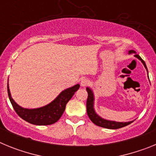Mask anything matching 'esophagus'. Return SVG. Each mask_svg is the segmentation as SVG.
Segmentation results:
<instances>
[{
  "label": "esophagus",
  "mask_w": 156,
  "mask_h": 156,
  "mask_svg": "<svg viewBox=\"0 0 156 156\" xmlns=\"http://www.w3.org/2000/svg\"><path fill=\"white\" fill-rule=\"evenodd\" d=\"M89 83H90V81L88 80L87 79H86V78H84V79H83L82 80H81L80 85L81 87H86L89 84Z\"/></svg>",
  "instance_id": "esophagus-1"
}]
</instances>
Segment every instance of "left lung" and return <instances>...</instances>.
Listing matches in <instances>:
<instances>
[{
  "mask_svg": "<svg viewBox=\"0 0 156 156\" xmlns=\"http://www.w3.org/2000/svg\"><path fill=\"white\" fill-rule=\"evenodd\" d=\"M134 53V57H136L137 58H138L139 60L141 61V62L143 63L144 66L145 67L146 70L148 72L147 69V66H146L145 62L138 55L136 54V52L133 50L129 51V54H133ZM87 91L88 94L87 100V115L90 118V120L94 123L95 125L97 126H101V127L104 128H108V129H119V128L124 127V126H127V125L130 124L131 122H133V121H129V122H115V121H111V120H107V119H105L103 118H101V116H99L96 112H95L94 108V93L92 91V90L90 87H87Z\"/></svg>",
  "mask_w": 156,
  "mask_h": 156,
  "instance_id": "8db88e82",
  "label": "left lung"
}]
</instances>
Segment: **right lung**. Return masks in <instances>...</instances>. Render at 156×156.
Segmentation results:
<instances>
[{
  "mask_svg": "<svg viewBox=\"0 0 156 156\" xmlns=\"http://www.w3.org/2000/svg\"><path fill=\"white\" fill-rule=\"evenodd\" d=\"M80 88V84L67 88L61 93L51 102L45 106L37 108H24L19 106L12 99L8 81V98L16 113L25 121L34 125L45 126L53 124L57 122L62 115L66 105L73 96L75 92Z\"/></svg>",
  "mask_w": 156,
  "mask_h": 156,
  "instance_id": "obj_1",
  "label": "right lung"
}]
</instances>
